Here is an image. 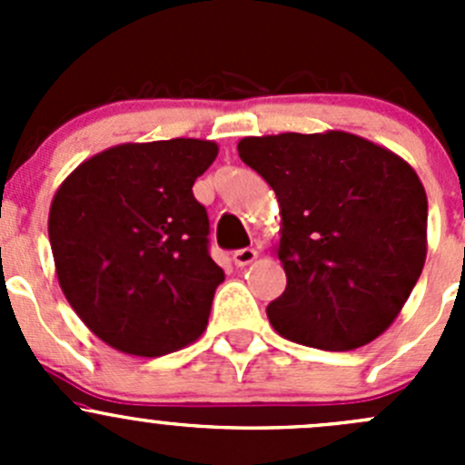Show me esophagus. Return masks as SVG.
<instances>
[{
  "label": "esophagus",
  "mask_w": 465,
  "mask_h": 465,
  "mask_svg": "<svg viewBox=\"0 0 465 465\" xmlns=\"http://www.w3.org/2000/svg\"><path fill=\"white\" fill-rule=\"evenodd\" d=\"M256 259H259V252H256L254 247H245V250L233 252V262H236V267L250 265V262H254Z\"/></svg>",
  "instance_id": "obj_1"
}]
</instances>
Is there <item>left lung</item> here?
I'll list each match as a JSON object with an SVG mask.
<instances>
[{
	"instance_id": "1",
	"label": "left lung",
	"mask_w": 465,
	"mask_h": 465,
	"mask_svg": "<svg viewBox=\"0 0 465 465\" xmlns=\"http://www.w3.org/2000/svg\"><path fill=\"white\" fill-rule=\"evenodd\" d=\"M238 154L281 206L288 285L267 306L274 331L323 351L382 335L428 256V195L414 168L341 130L245 137Z\"/></svg>"
}]
</instances>
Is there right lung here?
Listing matches in <instances>:
<instances>
[{
	"mask_svg": "<svg viewBox=\"0 0 465 465\" xmlns=\"http://www.w3.org/2000/svg\"><path fill=\"white\" fill-rule=\"evenodd\" d=\"M218 157L206 139L121 143L55 191L49 241L69 306L107 346L157 358L198 340L223 267L193 184Z\"/></svg>",
	"mask_w": 465,
	"mask_h": 465,
	"instance_id": "obj_1",
	"label": "right lung"
}]
</instances>
